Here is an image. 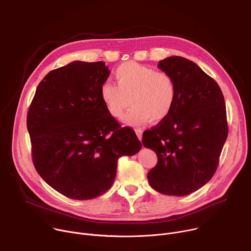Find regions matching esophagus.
Instances as JSON below:
<instances>
[{"label": "esophagus", "instance_id": "obj_1", "mask_svg": "<svg viewBox=\"0 0 251 251\" xmlns=\"http://www.w3.org/2000/svg\"><path fill=\"white\" fill-rule=\"evenodd\" d=\"M135 132H136V135H137V137L139 138V140H141V139H142L143 131H142L141 129H136V130H135Z\"/></svg>", "mask_w": 251, "mask_h": 251}]
</instances>
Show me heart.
<instances>
[{"label": "heart", "instance_id": "b5f03b06", "mask_svg": "<svg viewBox=\"0 0 251 251\" xmlns=\"http://www.w3.org/2000/svg\"><path fill=\"white\" fill-rule=\"evenodd\" d=\"M117 84L106 80L100 85V97L107 111L114 118L124 117L127 124L139 126L150 119L165 120L172 112L176 98L174 78L164 71L128 61L119 65L115 73Z\"/></svg>", "mask_w": 251, "mask_h": 251}]
</instances>
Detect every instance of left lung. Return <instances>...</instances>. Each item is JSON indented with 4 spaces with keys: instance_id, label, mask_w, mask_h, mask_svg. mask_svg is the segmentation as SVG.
I'll return each mask as SVG.
<instances>
[{
    "instance_id": "obj_1",
    "label": "left lung",
    "mask_w": 251,
    "mask_h": 251,
    "mask_svg": "<svg viewBox=\"0 0 251 251\" xmlns=\"http://www.w3.org/2000/svg\"><path fill=\"white\" fill-rule=\"evenodd\" d=\"M158 67L174 78L176 98L171 114L143 133V145L158 157L148 181L161 194L188 196L217 171L228 134L226 102L216 80L192 60L170 56Z\"/></svg>"
}]
</instances>
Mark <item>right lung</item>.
<instances>
[{
  "label": "right lung",
  "instance_id": "add662e5",
  "mask_svg": "<svg viewBox=\"0 0 251 251\" xmlns=\"http://www.w3.org/2000/svg\"><path fill=\"white\" fill-rule=\"evenodd\" d=\"M110 70L103 61H74L51 70L39 84L26 126L35 170L52 189L73 200L108 191L121 156L142 147L133 129L107 111L100 85Z\"/></svg>",
  "mask_w": 251,
  "mask_h": 251
}]
</instances>
